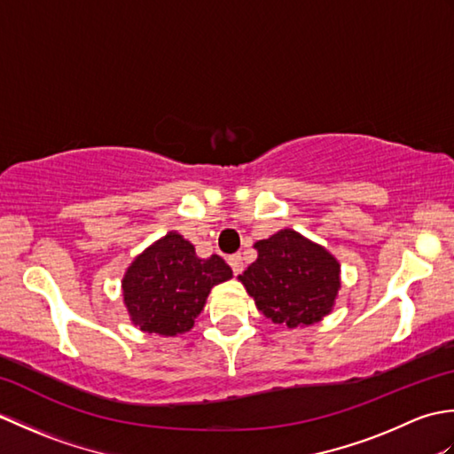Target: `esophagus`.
Here are the masks:
<instances>
[{
    "mask_svg": "<svg viewBox=\"0 0 454 454\" xmlns=\"http://www.w3.org/2000/svg\"><path fill=\"white\" fill-rule=\"evenodd\" d=\"M228 263H230V267H232L234 275H239V273L244 271V257H242V254L230 255V257H228Z\"/></svg>",
    "mask_w": 454,
    "mask_h": 454,
    "instance_id": "34e87169",
    "label": "esophagus"
}]
</instances>
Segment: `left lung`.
<instances>
[{"instance_id":"8db88e82","label":"left lung","mask_w":454,"mask_h":454,"mask_svg":"<svg viewBox=\"0 0 454 454\" xmlns=\"http://www.w3.org/2000/svg\"><path fill=\"white\" fill-rule=\"evenodd\" d=\"M257 259L239 275L259 310L275 324L310 325L332 312L340 263L294 230L255 244Z\"/></svg>"}]
</instances>
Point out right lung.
<instances>
[{"instance_id": "obj_1", "label": "right lung", "mask_w": 454, "mask_h": 454, "mask_svg": "<svg viewBox=\"0 0 454 454\" xmlns=\"http://www.w3.org/2000/svg\"><path fill=\"white\" fill-rule=\"evenodd\" d=\"M230 277L224 259H200L187 239L169 232L134 259L122 278V296L142 332L177 335L195 324L210 288Z\"/></svg>"}]
</instances>
